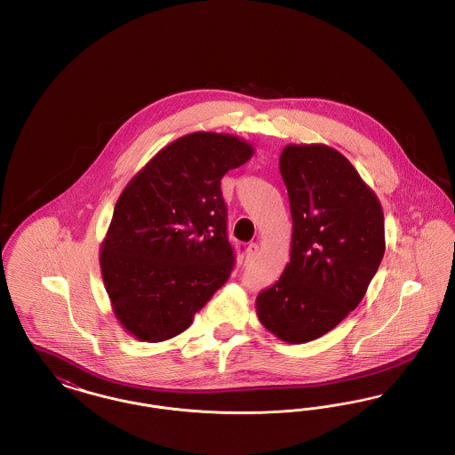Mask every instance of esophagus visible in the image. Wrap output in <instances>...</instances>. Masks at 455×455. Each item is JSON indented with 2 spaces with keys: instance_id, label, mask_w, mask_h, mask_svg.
<instances>
[{
  "instance_id": "34e87169",
  "label": "esophagus",
  "mask_w": 455,
  "mask_h": 455,
  "mask_svg": "<svg viewBox=\"0 0 455 455\" xmlns=\"http://www.w3.org/2000/svg\"><path fill=\"white\" fill-rule=\"evenodd\" d=\"M258 252H259V245H258V243H249V245L245 247V259H254V258L258 256Z\"/></svg>"
}]
</instances>
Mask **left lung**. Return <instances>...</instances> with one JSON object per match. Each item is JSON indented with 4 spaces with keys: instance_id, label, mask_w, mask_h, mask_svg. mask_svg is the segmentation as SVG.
<instances>
[{
    "instance_id": "obj_1",
    "label": "left lung",
    "mask_w": 455,
    "mask_h": 455,
    "mask_svg": "<svg viewBox=\"0 0 455 455\" xmlns=\"http://www.w3.org/2000/svg\"><path fill=\"white\" fill-rule=\"evenodd\" d=\"M280 172L293 221L290 262L260 291V324L290 345L339 324L367 293L386 252L384 212L345 155L323 143L286 145Z\"/></svg>"
}]
</instances>
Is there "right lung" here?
Returning <instances> with one entry per match:
<instances>
[{"label":"right lung","mask_w":455,"mask_h":455,"mask_svg":"<svg viewBox=\"0 0 455 455\" xmlns=\"http://www.w3.org/2000/svg\"><path fill=\"white\" fill-rule=\"evenodd\" d=\"M254 147L227 132L177 138L119 196L100 245L112 312L140 341L184 332L234 266L221 177Z\"/></svg>","instance_id":"right-lung-1"}]
</instances>
